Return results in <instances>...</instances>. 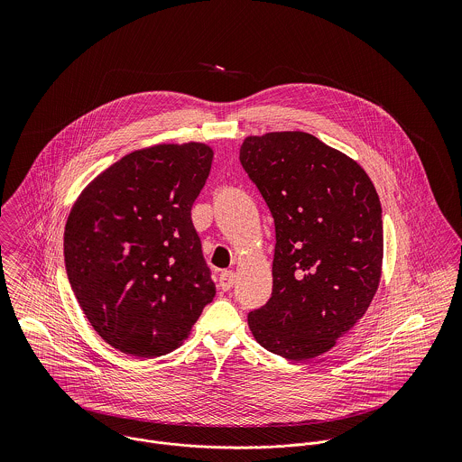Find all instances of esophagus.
<instances>
[{"label":"esophagus","instance_id":"1","mask_svg":"<svg viewBox=\"0 0 462 462\" xmlns=\"http://www.w3.org/2000/svg\"><path fill=\"white\" fill-rule=\"evenodd\" d=\"M233 284H235V272H233V270H224V272L218 275V286H220L224 291H227V290L233 288Z\"/></svg>","mask_w":462,"mask_h":462}]
</instances>
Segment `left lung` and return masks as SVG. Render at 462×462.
<instances>
[{
  "label": "left lung",
  "instance_id": "8db88e82",
  "mask_svg": "<svg viewBox=\"0 0 462 462\" xmlns=\"http://www.w3.org/2000/svg\"><path fill=\"white\" fill-rule=\"evenodd\" d=\"M240 162L275 224L272 297L249 313L266 350L306 361L370 308L383 273V208L365 169L304 132L251 134Z\"/></svg>",
  "mask_w": 462,
  "mask_h": 462
}]
</instances>
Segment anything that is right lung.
Segmentation results:
<instances>
[{"label": "right lung", "instance_id": "add662e5", "mask_svg": "<svg viewBox=\"0 0 462 462\" xmlns=\"http://www.w3.org/2000/svg\"><path fill=\"white\" fill-rule=\"evenodd\" d=\"M211 162L202 142L136 149L97 174L70 208V288L94 330L125 354L172 352L215 297L192 224Z\"/></svg>", "mask_w": 462, "mask_h": 462}]
</instances>
